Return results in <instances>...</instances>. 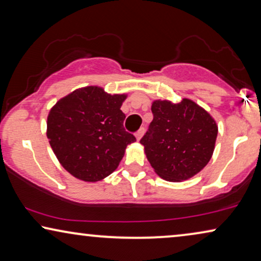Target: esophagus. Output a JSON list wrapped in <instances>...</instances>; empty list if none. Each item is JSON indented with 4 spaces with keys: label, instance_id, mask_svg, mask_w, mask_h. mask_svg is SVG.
<instances>
[{
    "label": "esophagus",
    "instance_id": "1",
    "mask_svg": "<svg viewBox=\"0 0 261 261\" xmlns=\"http://www.w3.org/2000/svg\"><path fill=\"white\" fill-rule=\"evenodd\" d=\"M144 132H145L144 127H141V129H139L137 132H136V138H137V141H139V139H141V138L143 137V135H144Z\"/></svg>",
    "mask_w": 261,
    "mask_h": 261
}]
</instances>
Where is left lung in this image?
I'll list each match as a JSON object with an SVG mask.
<instances>
[{
	"label": "left lung",
	"instance_id": "obj_1",
	"mask_svg": "<svg viewBox=\"0 0 261 261\" xmlns=\"http://www.w3.org/2000/svg\"><path fill=\"white\" fill-rule=\"evenodd\" d=\"M153 115L141 142L157 175L167 181H183L207 166L218 136L215 120L189 99L178 104L152 102Z\"/></svg>",
	"mask_w": 261,
	"mask_h": 261
}]
</instances>
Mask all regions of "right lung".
<instances>
[{
    "label": "right lung",
    "mask_w": 261,
    "mask_h": 261,
    "mask_svg": "<svg viewBox=\"0 0 261 261\" xmlns=\"http://www.w3.org/2000/svg\"><path fill=\"white\" fill-rule=\"evenodd\" d=\"M126 95L97 86L75 90L59 100L47 119V137L61 166L86 182L100 181L118 167L136 137L124 129L120 106Z\"/></svg>",
    "instance_id": "1"
}]
</instances>
